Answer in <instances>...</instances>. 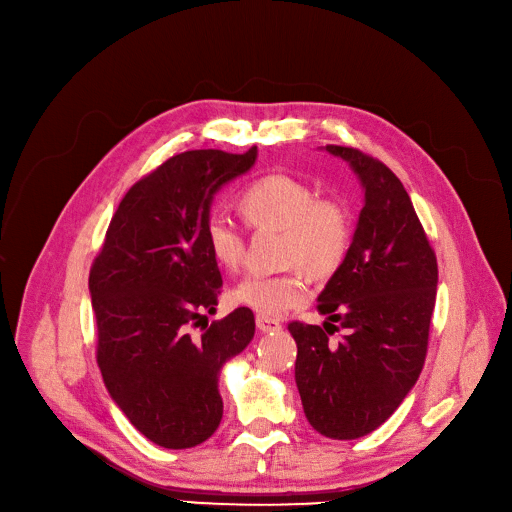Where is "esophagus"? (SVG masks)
<instances>
[{"instance_id":"esophagus-1","label":"esophagus","mask_w":512,"mask_h":512,"mask_svg":"<svg viewBox=\"0 0 512 512\" xmlns=\"http://www.w3.org/2000/svg\"><path fill=\"white\" fill-rule=\"evenodd\" d=\"M255 324L261 332H280L282 330V324L278 319L274 317H267V315H257L255 317Z\"/></svg>"}]
</instances>
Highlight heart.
Returning a JSON list of instances; mask_svg holds the SVG:
<instances>
[{"mask_svg":"<svg viewBox=\"0 0 512 512\" xmlns=\"http://www.w3.org/2000/svg\"><path fill=\"white\" fill-rule=\"evenodd\" d=\"M242 218L253 228L282 230L284 274H247L230 292L236 305L259 315H282L305 303L303 272L315 280L330 278L351 247V218L336 199L319 197L305 180L290 174H267L253 180L238 195ZM203 236L211 257L226 270L245 259V232L224 211H211Z\"/></svg>","mask_w":512,"mask_h":512,"instance_id":"heart-1","label":"heart"}]
</instances>
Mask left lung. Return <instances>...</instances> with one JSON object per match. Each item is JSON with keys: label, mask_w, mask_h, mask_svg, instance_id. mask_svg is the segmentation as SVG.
<instances>
[{"label": "left lung", "mask_w": 512, "mask_h": 512, "mask_svg": "<svg viewBox=\"0 0 512 512\" xmlns=\"http://www.w3.org/2000/svg\"><path fill=\"white\" fill-rule=\"evenodd\" d=\"M326 151L351 166L365 203L342 265L317 297L324 326L292 321L288 330L307 421L326 438L355 440L378 429L419 380L438 263L394 172L353 147ZM336 323L347 334L332 343Z\"/></svg>", "instance_id": "obj_1"}]
</instances>
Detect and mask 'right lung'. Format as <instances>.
<instances>
[{
    "label": "right lung",
    "mask_w": 512,
    "mask_h": 512,
    "mask_svg": "<svg viewBox=\"0 0 512 512\" xmlns=\"http://www.w3.org/2000/svg\"><path fill=\"white\" fill-rule=\"evenodd\" d=\"M257 147L236 155L184 151L141 178L120 201L89 274L97 365L128 421L157 446L193 448L224 413L226 361L247 348L255 317L238 307L193 336L222 290L203 236L213 195L247 174Z\"/></svg>",
    "instance_id": "right-lung-1"
}]
</instances>
